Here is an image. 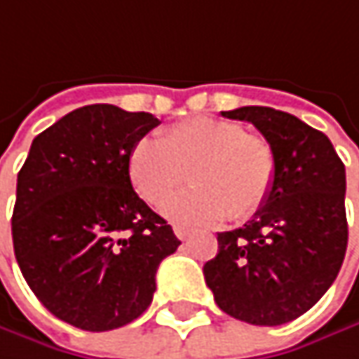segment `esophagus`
Wrapping results in <instances>:
<instances>
[{
    "instance_id": "obj_1",
    "label": "esophagus",
    "mask_w": 359,
    "mask_h": 359,
    "mask_svg": "<svg viewBox=\"0 0 359 359\" xmlns=\"http://www.w3.org/2000/svg\"><path fill=\"white\" fill-rule=\"evenodd\" d=\"M191 228H187V226H175V234H177V238L179 241H187L189 236H191Z\"/></svg>"
}]
</instances>
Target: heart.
<instances>
[{"label":"heart","instance_id":"obj_1","mask_svg":"<svg viewBox=\"0 0 359 359\" xmlns=\"http://www.w3.org/2000/svg\"><path fill=\"white\" fill-rule=\"evenodd\" d=\"M129 179L149 205H160L187 179L193 189L172 197L164 213L179 224L245 222L271 195L277 175L271 144L228 118L193 116L142 137L129 151Z\"/></svg>","mask_w":359,"mask_h":359}]
</instances>
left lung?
Wrapping results in <instances>:
<instances>
[{"mask_svg":"<svg viewBox=\"0 0 359 359\" xmlns=\"http://www.w3.org/2000/svg\"><path fill=\"white\" fill-rule=\"evenodd\" d=\"M222 114L263 133L277 175L255 217L217 234V255L203 265L205 283L226 314L248 325H283L312 309L341 269L345 166L329 137L294 114L269 107Z\"/></svg>","mask_w":359,"mask_h":359,"instance_id":"1","label":"left lung"}]
</instances>
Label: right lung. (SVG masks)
Returning <instances> with one entry per match:
<instances>
[{
    "label": "right lung",
    "mask_w": 359,
    "mask_h": 359,
    "mask_svg": "<svg viewBox=\"0 0 359 359\" xmlns=\"http://www.w3.org/2000/svg\"><path fill=\"white\" fill-rule=\"evenodd\" d=\"M158 125L149 113L88 104L36 135L18 172L20 271L50 314L78 329L135 320L154 298L158 265L180 245L127 170L131 147Z\"/></svg>",
    "instance_id": "right-lung-1"
}]
</instances>
